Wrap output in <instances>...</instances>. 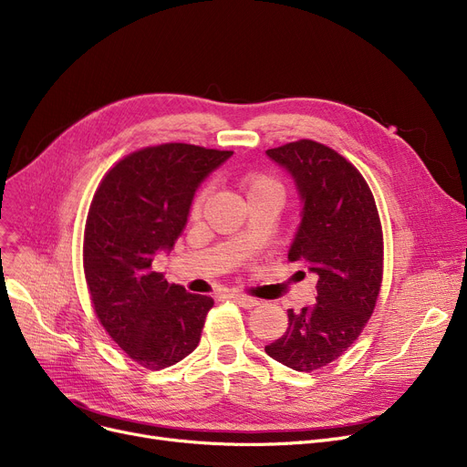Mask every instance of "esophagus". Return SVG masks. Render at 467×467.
Here are the masks:
<instances>
[{
  "instance_id": "1",
  "label": "esophagus",
  "mask_w": 467,
  "mask_h": 467,
  "mask_svg": "<svg viewBox=\"0 0 467 467\" xmlns=\"http://www.w3.org/2000/svg\"><path fill=\"white\" fill-rule=\"evenodd\" d=\"M234 303H238L242 308H254L259 305V299L250 297V296H242V293H231L229 296Z\"/></svg>"
}]
</instances>
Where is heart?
<instances>
[{
  "instance_id": "obj_1",
  "label": "heart",
  "mask_w": 467,
  "mask_h": 467,
  "mask_svg": "<svg viewBox=\"0 0 467 467\" xmlns=\"http://www.w3.org/2000/svg\"><path fill=\"white\" fill-rule=\"evenodd\" d=\"M240 189L246 194L248 202L259 201V199H278L284 201V185L271 174L266 171H246L242 174L238 180ZM210 189L202 187L196 191V194L192 196V202L189 208V215L191 219H199L202 215V210L206 206Z\"/></svg>"
}]
</instances>
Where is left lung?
Masks as SVG:
<instances>
[{"label":"left lung","instance_id":"left-lung-1","mask_svg":"<svg viewBox=\"0 0 467 467\" xmlns=\"http://www.w3.org/2000/svg\"><path fill=\"white\" fill-rule=\"evenodd\" d=\"M266 155L297 183L303 221L287 259L317 275V297L299 312L287 310V331L265 352L312 373L345 354L369 322L384 273L382 225L365 178L331 147L297 140Z\"/></svg>","mask_w":467,"mask_h":467}]
</instances>
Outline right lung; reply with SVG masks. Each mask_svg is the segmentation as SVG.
<instances>
[{"label": "right lung", "instance_id": "obj_1", "mask_svg": "<svg viewBox=\"0 0 467 467\" xmlns=\"http://www.w3.org/2000/svg\"><path fill=\"white\" fill-rule=\"evenodd\" d=\"M231 155L191 143L143 147L115 162L92 196L83 240L90 301L108 335L145 369L199 347L213 299L168 284L153 257L171 250L196 187Z\"/></svg>", "mask_w": 467, "mask_h": 467}]
</instances>
